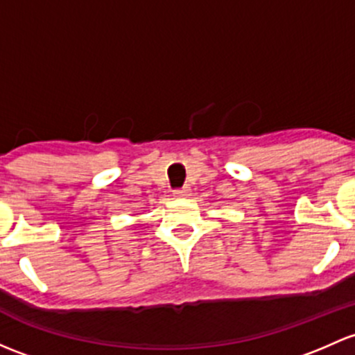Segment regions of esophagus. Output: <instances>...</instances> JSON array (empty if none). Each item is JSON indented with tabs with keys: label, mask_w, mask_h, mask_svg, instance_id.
Here are the masks:
<instances>
[{
	"label": "esophagus",
	"mask_w": 355,
	"mask_h": 355,
	"mask_svg": "<svg viewBox=\"0 0 355 355\" xmlns=\"http://www.w3.org/2000/svg\"><path fill=\"white\" fill-rule=\"evenodd\" d=\"M189 193H190V190H189L187 187H185V189H180V190H175L173 196L178 197V199H182V197H187Z\"/></svg>",
	"instance_id": "obj_1"
}]
</instances>
